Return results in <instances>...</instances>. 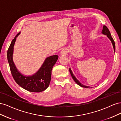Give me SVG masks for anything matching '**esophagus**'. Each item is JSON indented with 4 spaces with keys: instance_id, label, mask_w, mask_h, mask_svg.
I'll list each match as a JSON object with an SVG mask.
<instances>
[{
    "instance_id": "esophagus-1",
    "label": "esophagus",
    "mask_w": 121,
    "mask_h": 121,
    "mask_svg": "<svg viewBox=\"0 0 121 121\" xmlns=\"http://www.w3.org/2000/svg\"><path fill=\"white\" fill-rule=\"evenodd\" d=\"M69 52V50L67 48H64L61 50L60 52L61 56H65V55L67 54V53Z\"/></svg>"
}]
</instances>
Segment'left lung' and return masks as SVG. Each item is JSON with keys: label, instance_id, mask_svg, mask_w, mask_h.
Here are the masks:
<instances>
[{"label": "left lung", "instance_id": "left-lung-1", "mask_svg": "<svg viewBox=\"0 0 121 121\" xmlns=\"http://www.w3.org/2000/svg\"><path fill=\"white\" fill-rule=\"evenodd\" d=\"M103 29H102V34H103L104 35H107V37L108 38V39L111 40V41L112 43V46H113V49H114V52H115V41L114 40H113V38H112V36H111V34L110 33V32H109V31L108 30V28L105 26H103ZM69 72H70V74L72 76V78L73 79V80H74V81L78 84V85H79V86H80L81 87H84V88H89L90 87L89 86H85V85H84L83 84H81V83H80L79 82V81L78 80H77V79L76 78V77L74 76V75L73 74V72H72V71L71 70V68L69 69Z\"/></svg>", "mask_w": 121, "mask_h": 121}]
</instances>
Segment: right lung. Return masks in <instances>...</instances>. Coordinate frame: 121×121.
<instances>
[{
  "label": "right lung",
  "mask_w": 121,
  "mask_h": 121,
  "mask_svg": "<svg viewBox=\"0 0 121 121\" xmlns=\"http://www.w3.org/2000/svg\"><path fill=\"white\" fill-rule=\"evenodd\" d=\"M19 33L12 42L8 50L7 57L12 76L16 82L23 88L30 92H40L46 89L49 85L53 65L58 58L57 55L50 56L45 58L42 65L35 74L32 76H25L17 69L13 61V47Z\"/></svg>",
  "instance_id": "1"
}]
</instances>
